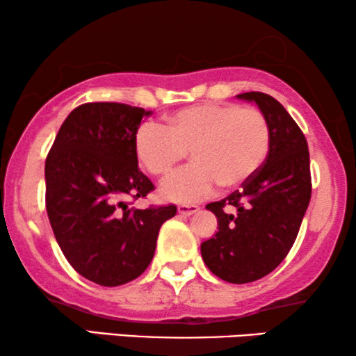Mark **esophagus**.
<instances>
[{"instance_id":"esophagus-1","label":"esophagus","mask_w":356,"mask_h":356,"mask_svg":"<svg viewBox=\"0 0 356 356\" xmlns=\"http://www.w3.org/2000/svg\"><path fill=\"white\" fill-rule=\"evenodd\" d=\"M199 211V207L197 206H179L178 207V213L179 216H183V217H189V216H193V213H196Z\"/></svg>"}]
</instances>
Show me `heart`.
<instances>
[{
  "label": "heart",
  "mask_w": 356,
  "mask_h": 356,
  "mask_svg": "<svg viewBox=\"0 0 356 356\" xmlns=\"http://www.w3.org/2000/svg\"><path fill=\"white\" fill-rule=\"evenodd\" d=\"M270 149V128L259 110L235 104H204L175 111L165 126L145 123L134 139V154L150 175H165L186 157L193 162L160 184L170 202H196L217 184L233 189L254 177Z\"/></svg>",
  "instance_id": "heart-1"
}]
</instances>
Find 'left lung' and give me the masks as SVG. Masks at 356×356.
I'll list each match as a JSON object with an SVG mask.
<instances>
[{"label": "left lung", "instance_id": "1", "mask_svg": "<svg viewBox=\"0 0 356 356\" xmlns=\"http://www.w3.org/2000/svg\"><path fill=\"white\" fill-rule=\"evenodd\" d=\"M270 128L269 154L250 181L206 209L218 232L201 245L212 274L230 284H250L270 274L293 246L311 199L309 152L305 134L274 97L246 92Z\"/></svg>", "mask_w": 356, "mask_h": 356}]
</instances>
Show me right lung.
<instances>
[{"instance_id":"add662e5","label":"right lung","mask_w":356,"mask_h":356,"mask_svg":"<svg viewBox=\"0 0 356 356\" xmlns=\"http://www.w3.org/2000/svg\"><path fill=\"white\" fill-rule=\"evenodd\" d=\"M145 111L113 102L77 106L58 131L45 162L47 212L63 254L104 286L134 280L152 261L175 206L131 209L154 184L138 168L134 139Z\"/></svg>"}]
</instances>
